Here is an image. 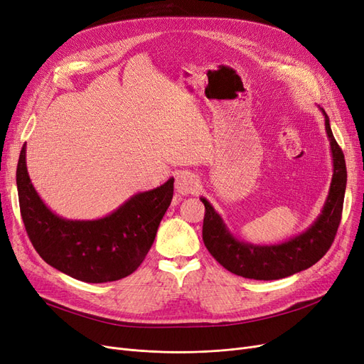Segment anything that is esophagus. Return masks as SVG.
<instances>
[{"label": "esophagus", "instance_id": "34e87169", "mask_svg": "<svg viewBox=\"0 0 364 364\" xmlns=\"http://www.w3.org/2000/svg\"><path fill=\"white\" fill-rule=\"evenodd\" d=\"M199 187H200L199 180L192 172L183 171V172L177 173V177H175V192L181 196L198 193Z\"/></svg>", "mask_w": 364, "mask_h": 364}]
</instances>
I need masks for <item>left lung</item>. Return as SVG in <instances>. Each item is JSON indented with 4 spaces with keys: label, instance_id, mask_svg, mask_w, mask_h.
Returning a JSON list of instances; mask_svg holds the SVG:
<instances>
[{
    "label": "left lung",
    "instance_id": "1",
    "mask_svg": "<svg viewBox=\"0 0 364 364\" xmlns=\"http://www.w3.org/2000/svg\"><path fill=\"white\" fill-rule=\"evenodd\" d=\"M326 132L333 157V177L328 196L316 220L300 235L280 245L257 246L235 238L220 214L205 198L203 240L208 252L228 272L255 280H276L292 276L316 264L334 241L342 218L346 189V165L341 146L336 142L326 111Z\"/></svg>",
    "mask_w": 364,
    "mask_h": 364
}]
</instances>
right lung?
<instances>
[{"instance_id": "add662e5", "label": "right lung", "mask_w": 364, "mask_h": 364, "mask_svg": "<svg viewBox=\"0 0 364 364\" xmlns=\"http://www.w3.org/2000/svg\"><path fill=\"white\" fill-rule=\"evenodd\" d=\"M21 150L16 184L22 220L37 253L50 267L87 284L132 274L153 246L172 200L173 178L139 192L102 219L72 220L50 211L36 192Z\"/></svg>"}]
</instances>
